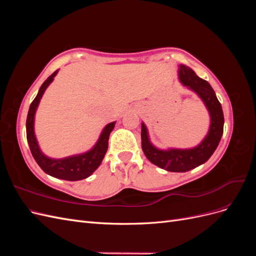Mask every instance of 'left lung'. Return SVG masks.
<instances>
[{"label": "left lung", "mask_w": 256, "mask_h": 256, "mask_svg": "<svg viewBox=\"0 0 256 256\" xmlns=\"http://www.w3.org/2000/svg\"><path fill=\"white\" fill-rule=\"evenodd\" d=\"M178 76H180V80L184 86L196 92L200 98L203 100L209 115H210V127H209V131L204 140L193 148H171L162 150L156 148L150 143L147 129L144 122H142V150L146 158L154 166L164 168L168 172H187L205 164L212 157V154L219 145L223 134L224 125L222 106L210 84L198 78L191 68L184 65H180Z\"/></svg>", "instance_id": "8db88e82"}]
</instances>
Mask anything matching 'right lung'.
Instances as JSON below:
<instances>
[{"instance_id":"add662e5","label":"right lung","mask_w":256,"mask_h":256,"mask_svg":"<svg viewBox=\"0 0 256 256\" xmlns=\"http://www.w3.org/2000/svg\"><path fill=\"white\" fill-rule=\"evenodd\" d=\"M58 70L54 72L49 78L46 80L40 86L38 94L30 106L28 118H26V138L30 146V152H32L35 161L42 168L44 173H47L53 177L60 178L65 180H81L88 177L92 172L102 164L104 154L108 150L109 145V136L115 126V122L108 124L104 128L102 134H100L97 143L92 148L86 152L76 156L67 157L63 159H52L42 152L40 146H38L35 132H34V118L37 106L40 104V99L44 92L49 86V84L53 81L54 76H56Z\"/></svg>"}]
</instances>
